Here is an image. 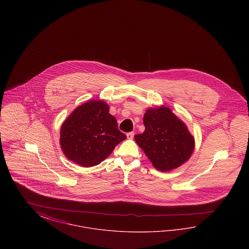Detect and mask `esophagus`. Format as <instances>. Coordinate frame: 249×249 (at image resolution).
Listing matches in <instances>:
<instances>
[{"label":"esophagus","instance_id":"obj_1","mask_svg":"<svg viewBox=\"0 0 249 249\" xmlns=\"http://www.w3.org/2000/svg\"><path fill=\"white\" fill-rule=\"evenodd\" d=\"M133 136H134V132L133 131H130V132L127 133V138L128 139H132Z\"/></svg>","mask_w":249,"mask_h":249}]
</instances>
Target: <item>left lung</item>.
I'll list each match as a JSON object with an SVG mask.
<instances>
[{
  "label": "left lung",
  "mask_w": 249,
  "mask_h": 249,
  "mask_svg": "<svg viewBox=\"0 0 249 249\" xmlns=\"http://www.w3.org/2000/svg\"><path fill=\"white\" fill-rule=\"evenodd\" d=\"M142 121L145 130L134 139L157 170L169 172L190 159L194 150V137L171 109L149 108Z\"/></svg>",
  "instance_id": "8db88e82"
}]
</instances>
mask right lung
I'll return each mask as SVG.
<instances>
[{
  "label": "right lung",
  "mask_w": 249,
  "mask_h": 249,
  "mask_svg": "<svg viewBox=\"0 0 249 249\" xmlns=\"http://www.w3.org/2000/svg\"><path fill=\"white\" fill-rule=\"evenodd\" d=\"M127 136L118 128L104 101H89L75 108L60 128V146L71 161L92 167L100 164Z\"/></svg>",
  "instance_id": "add662e5"
}]
</instances>
